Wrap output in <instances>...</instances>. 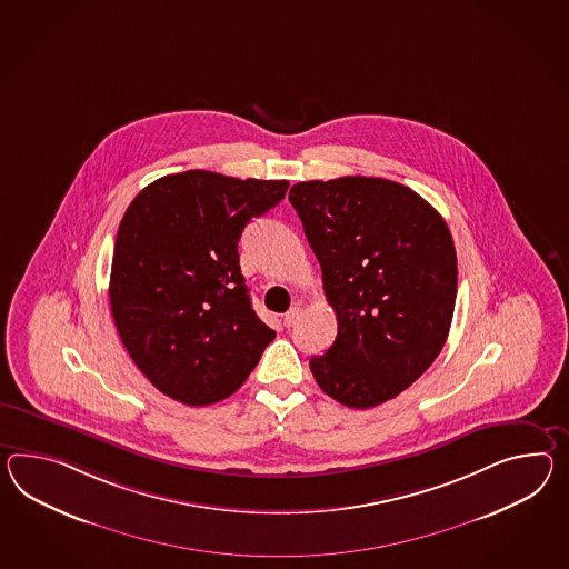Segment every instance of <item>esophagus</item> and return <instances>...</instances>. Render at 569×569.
<instances>
[{
    "label": "esophagus",
    "mask_w": 569,
    "mask_h": 569,
    "mask_svg": "<svg viewBox=\"0 0 569 569\" xmlns=\"http://www.w3.org/2000/svg\"><path fill=\"white\" fill-rule=\"evenodd\" d=\"M300 317H302V308H300V306H293V308H290V310L286 312L283 325H286V327H293V325L300 320Z\"/></svg>",
    "instance_id": "esophagus-1"
}]
</instances>
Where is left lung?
Returning <instances> with one entry per match:
<instances>
[{
  "label": "left lung",
  "mask_w": 569,
  "mask_h": 569,
  "mask_svg": "<svg viewBox=\"0 0 569 569\" xmlns=\"http://www.w3.org/2000/svg\"><path fill=\"white\" fill-rule=\"evenodd\" d=\"M337 337L310 360L335 401L370 409L411 387L442 351L457 302V250L442 216L409 187L375 177L290 189Z\"/></svg>",
  "instance_id": "1"
}]
</instances>
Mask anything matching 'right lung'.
Wrapping results in <instances>:
<instances>
[{
	"mask_svg": "<svg viewBox=\"0 0 569 569\" xmlns=\"http://www.w3.org/2000/svg\"><path fill=\"white\" fill-rule=\"evenodd\" d=\"M288 187L187 170L148 184L127 208L112 252V319L141 375L170 399L223 401L276 339L250 306L238 240Z\"/></svg>",
	"mask_w": 569,
	"mask_h": 569,
	"instance_id": "1",
	"label": "right lung"
}]
</instances>
